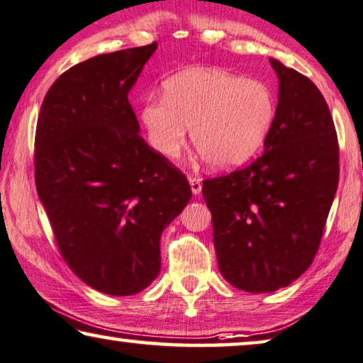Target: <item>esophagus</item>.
<instances>
[{
  "label": "esophagus",
  "mask_w": 363,
  "mask_h": 363,
  "mask_svg": "<svg viewBox=\"0 0 363 363\" xmlns=\"http://www.w3.org/2000/svg\"><path fill=\"white\" fill-rule=\"evenodd\" d=\"M190 186H191L193 194H199V193H201V180H199V178L190 177Z\"/></svg>",
  "instance_id": "34e87169"
}]
</instances>
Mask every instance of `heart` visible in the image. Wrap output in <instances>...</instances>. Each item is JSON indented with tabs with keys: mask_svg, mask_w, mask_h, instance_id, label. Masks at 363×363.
I'll use <instances>...</instances> for the list:
<instances>
[{
	"mask_svg": "<svg viewBox=\"0 0 363 363\" xmlns=\"http://www.w3.org/2000/svg\"><path fill=\"white\" fill-rule=\"evenodd\" d=\"M275 114V94L265 82L190 68L165 82L164 99H149L140 121L157 154L175 159L191 129V144L206 164L225 170L260 149Z\"/></svg>",
	"mask_w": 363,
	"mask_h": 363,
	"instance_id": "heart-1",
	"label": "heart"
}]
</instances>
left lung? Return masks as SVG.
Instances as JSON below:
<instances>
[{
  "label": "left lung",
  "mask_w": 363,
  "mask_h": 363,
  "mask_svg": "<svg viewBox=\"0 0 363 363\" xmlns=\"http://www.w3.org/2000/svg\"><path fill=\"white\" fill-rule=\"evenodd\" d=\"M278 104L264 152L203 183L219 272L249 293L288 286L316 255L339 183L334 121L318 86L280 60Z\"/></svg>",
  "instance_id": "obj_1"
}]
</instances>
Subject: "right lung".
I'll return each instance as SVG.
<instances>
[{
  "label": "right lung",
  "instance_id": "obj_1",
  "mask_svg": "<svg viewBox=\"0 0 363 363\" xmlns=\"http://www.w3.org/2000/svg\"><path fill=\"white\" fill-rule=\"evenodd\" d=\"M155 50L157 42L68 68L35 129V186L62 257L113 296L155 280L160 235L191 198L185 175L140 138L128 99Z\"/></svg>",
  "mask_w": 363,
  "mask_h": 363
}]
</instances>
